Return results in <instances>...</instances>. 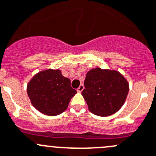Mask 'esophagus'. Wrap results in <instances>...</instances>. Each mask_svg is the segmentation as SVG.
Segmentation results:
<instances>
[{
  "mask_svg": "<svg viewBox=\"0 0 156 156\" xmlns=\"http://www.w3.org/2000/svg\"><path fill=\"white\" fill-rule=\"evenodd\" d=\"M84 85H83V84H81V85H80L79 87H78V89H77V91H78V92H81L83 90H84Z\"/></svg>",
  "mask_w": 156,
  "mask_h": 156,
  "instance_id": "1",
  "label": "esophagus"
}]
</instances>
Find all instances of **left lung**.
Wrapping results in <instances>:
<instances>
[{
	"label": "left lung",
	"mask_w": 156,
	"mask_h": 156,
	"mask_svg": "<svg viewBox=\"0 0 156 156\" xmlns=\"http://www.w3.org/2000/svg\"><path fill=\"white\" fill-rule=\"evenodd\" d=\"M85 88L81 94L88 110L100 116H108L116 113L126 101L129 83L118 71L92 69L84 80Z\"/></svg>",
	"instance_id": "1"
}]
</instances>
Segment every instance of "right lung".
Wrapping results in <instances>:
<instances>
[{
  "mask_svg": "<svg viewBox=\"0 0 156 156\" xmlns=\"http://www.w3.org/2000/svg\"><path fill=\"white\" fill-rule=\"evenodd\" d=\"M27 94L32 105L46 116H57L67 109L77 93L71 81L59 69H46L33 75L27 84Z\"/></svg>",
  "mask_w": 156,
  "mask_h": 156,
  "instance_id": "1",
  "label": "right lung"
}]
</instances>
